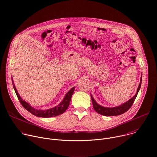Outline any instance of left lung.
Here are the masks:
<instances>
[{"label": "left lung", "instance_id": "obj_1", "mask_svg": "<svg viewBox=\"0 0 157 157\" xmlns=\"http://www.w3.org/2000/svg\"><path fill=\"white\" fill-rule=\"evenodd\" d=\"M142 77L141 76L140 78V82L139 85V87L137 88V93L136 94V95L133 96L130 99H129L128 101H127L126 102L117 106V107H103L99 104H98L96 101L94 99V98H93L92 95L91 94V100H92V102H93V107L94 109L97 112V113L99 114H101L102 116H119V115H121L124 113H125V112H127L132 105L134 101H135L138 93L140 90V87H141V84H142Z\"/></svg>", "mask_w": 157, "mask_h": 157}]
</instances>
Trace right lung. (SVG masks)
Masks as SVG:
<instances>
[{
	"label": "right lung",
	"mask_w": 157,
	"mask_h": 157,
	"mask_svg": "<svg viewBox=\"0 0 157 157\" xmlns=\"http://www.w3.org/2000/svg\"><path fill=\"white\" fill-rule=\"evenodd\" d=\"M12 83H13V86L14 90L15 91V93L17 96V98H18L20 102L22 105V106H23L27 110H28L29 113H32L33 115H34L36 117H45V118L58 116L64 113V112L66 110V109H68V107L70 105V102L72 95L73 94L75 88V87L71 88L70 90L66 93V94L65 95L63 101L58 105H56L53 108L49 109L41 110V109H35L34 107H32L26 101L22 99V98L19 95L18 93L17 92V90L16 89V87L13 83V79H12Z\"/></svg>",
	"instance_id": "1"
}]
</instances>
